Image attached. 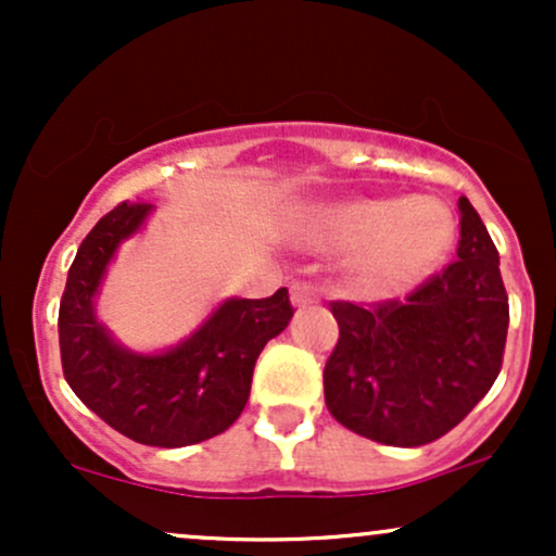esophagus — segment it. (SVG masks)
<instances>
[{
    "instance_id": "esophagus-1",
    "label": "esophagus",
    "mask_w": 556,
    "mask_h": 556,
    "mask_svg": "<svg viewBox=\"0 0 556 556\" xmlns=\"http://www.w3.org/2000/svg\"><path fill=\"white\" fill-rule=\"evenodd\" d=\"M290 300L298 311H303V308H308V305L318 303V292L311 285H292Z\"/></svg>"
}]
</instances>
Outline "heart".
<instances>
[{
    "label": "heart",
    "instance_id": "1",
    "mask_svg": "<svg viewBox=\"0 0 556 556\" xmlns=\"http://www.w3.org/2000/svg\"><path fill=\"white\" fill-rule=\"evenodd\" d=\"M300 242L348 256V282L368 300L424 282L455 242V216L439 198H344L311 208Z\"/></svg>",
    "mask_w": 556,
    "mask_h": 556
}]
</instances>
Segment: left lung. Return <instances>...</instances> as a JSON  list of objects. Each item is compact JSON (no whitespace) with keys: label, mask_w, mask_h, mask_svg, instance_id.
<instances>
[{"label":"left lung","mask_w":556,"mask_h":556,"mask_svg":"<svg viewBox=\"0 0 556 556\" xmlns=\"http://www.w3.org/2000/svg\"><path fill=\"white\" fill-rule=\"evenodd\" d=\"M457 208V261L405 303H331L340 342L324 368V400L344 429L371 442L444 437L500 376L509 327L500 253L468 198Z\"/></svg>","instance_id":"1"}]
</instances>
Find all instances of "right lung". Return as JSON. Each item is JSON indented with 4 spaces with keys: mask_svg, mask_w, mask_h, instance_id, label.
I'll use <instances>...</instances> for the list:
<instances>
[{
    "mask_svg": "<svg viewBox=\"0 0 556 556\" xmlns=\"http://www.w3.org/2000/svg\"><path fill=\"white\" fill-rule=\"evenodd\" d=\"M154 203H119L80 242L60 303L70 389L114 431L149 446H188L227 431L251 397L264 344L292 318L287 287L271 298H225L177 344L132 350L96 314L123 242L143 232Z\"/></svg>",
    "mask_w": 556,
    "mask_h": 556,
    "instance_id": "obj_1",
    "label": "right lung"
}]
</instances>
